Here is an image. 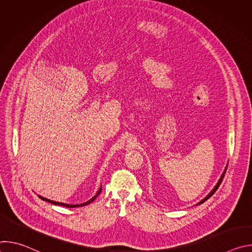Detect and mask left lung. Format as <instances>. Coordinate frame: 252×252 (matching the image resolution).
Returning <instances> with one entry per match:
<instances>
[{
	"instance_id": "left-lung-1",
	"label": "left lung",
	"mask_w": 252,
	"mask_h": 252,
	"mask_svg": "<svg viewBox=\"0 0 252 252\" xmlns=\"http://www.w3.org/2000/svg\"><path fill=\"white\" fill-rule=\"evenodd\" d=\"M226 168H227V165H226V167H225V169H224V171H223V172H222V174H221V176H220V179H219V182H218V184H217V185H215V187H214V188H213V189H212V190H211V191H210V192H209V193H208V194H207V195H206V196H205V197H204V198H203V199H201V200H200V201H199V202H197V204H196V205H199V204H201V203H203V202H204V201H205V200H207V199H208V198H209V197H210V196H211V195H212V194H213V193H214V192H215V191H217V189H219V187H220V184H221V182H222V178H223V176H224V173H225V171H226Z\"/></svg>"
}]
</instances>
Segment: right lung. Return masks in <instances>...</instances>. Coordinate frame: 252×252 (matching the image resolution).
<instances>
[{"label": "right lung", "mask_w": 252, "mask_h": 252, "mask_svg": "<svg viewBox=\"0 0 252 252\" xmlns=\"http://www.w3.org/2000/svg\"><path fill=\"white\" fill-rule=\"evenodd\" d=\"M100 191H101V187L99 188V189L96 191V193H95L90 200H88V201H86V202H84V203H80V204H68V203L54 201V200L48 199V198H46V197H44V196H41V195H39V197H40L41 199H43V200H45V201H48V202H50V203H53V204H55V205H62V206H65V207H80V206H85V205H88V204L92 203V202L97 197V195L100 193Z\"/></svg>", "instance_id": "1"}]
</instances>
